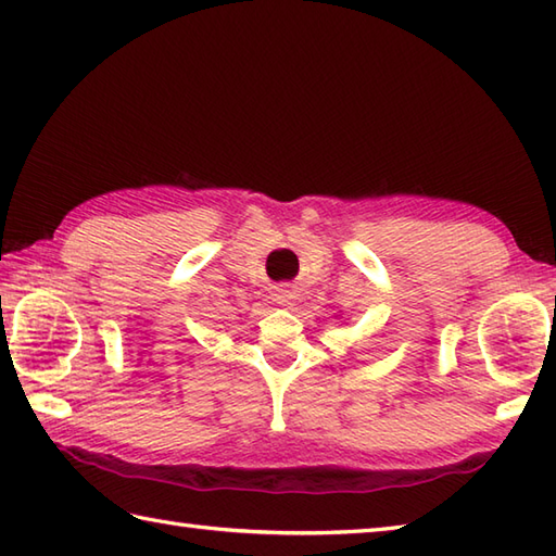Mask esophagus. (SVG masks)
<instances>
[{
	"label": "esophagus",
	"mask_w": 556,
	"mask_h": 556,
	"mask_svg": "<svg viewBox=\"0 0 556 556\" xmlns=\"http://www.w3.org/2000/svg\"><path fill=\"white\" fill-rule=\"evenodd\" d=\"M293 299H296V293H293V289L291 287H279L277 291H275V301L279 303V305H287V308H289V305H293Z\"/></svg>",
	"instance_id": "1"
}]
</instances>
